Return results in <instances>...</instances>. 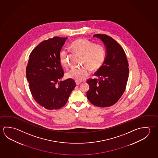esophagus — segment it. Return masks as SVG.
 Instances as JSON below:
<instances>
[{
  "mask_svg": "<svg viewBox=\"0 0 158 158\" xmlns=\"http://www.w3.org/2000/svg\"><path fill=\"white\" fill-rule=\"evenodd\" d=\"M81 83L80 82H78V81H76V84H77V85H80Z\"/></svg>",
  "mask_w": 158,
  "mask_h": 158,
  "instance_id": "esophagus-1",
  "label": "esophagus"
}]
</instances>
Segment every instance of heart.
<instances>
[{"label": "heart", "mask_w": 158, "mask_h": 158, "mask_svg": "<svg viewBox=\"0 0 158 158\" xmlns=\"http://www.w3.org/2000/svg\"><path fill=\"white\" fill-rule=\"evenodd\" d=\"M75 52L83 56V64L86 66L79 68H74L67 73V78L80 82L85 80L92 70H97L102 67L106 56L104 47L85 39H78L71 44ZM61 65L67 68L68 66L67 58L68 52L65 49L61 50L59 55Z\"/></svg>", "instance_id": "heart-1"}]
</instances>
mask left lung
<instances>
[{
  "label": "left lung",
  "mask_w": 158,
  "mask_h": 158,
  "mask_svg": "<svg viewBox=\"0 0 158 158\" xmlns=\"http://www.w3.org/2000/svg\"><path fill=\"white\" fill-rule=\"evenodd\" d=\"M106 47V56L102 67L94 75L98 79L86 81L89 89L86 97L92 104L105 108L115 104L124 93L129 77V64L124 49L110 36L95 34Z\"/></svg>",
  "instance_id": "1"
}]
</instances>
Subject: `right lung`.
Segmentation results:
<instances>
[{
    "mask_svg": "<svg viewBox=\"0 0 158 158\" xmlns=\"http://www.w3.org/2000/svg\"><path fill=\"white\" fill-rule=\"evenodd\" d=\"M67 39L54 36L41 42L31 52L26 68L31 94L48 110L64 106L76 86L72 79L59 81L64 73L59 55Z\"/></svg>",
    "mask_w": 158,
    "mask_h": 158,
    "instance_id": "obj_1",
    "label": "right lung"
}]
</instances>
